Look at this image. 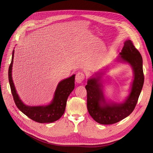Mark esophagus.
I'll use <instances>...</instances> for the list:
<instances>
[{
    "instance_id": "esophagus-1",
    "label": "esophagus",
    "mask_w": 153,
    "mask_h": 153,
    "mask_svg": "<svg viewBox=\"0 0 153 153\" xmlns=\"http://www.w3.org/2000/svg\"><path fill=\"white\" fill-rule=\"evenodd\" d=\"M84 78H85L84 74L82 72H79L76 74V78H75L76 82L77 83H81L84 80Z\"/></svg>"
}]
</instances>
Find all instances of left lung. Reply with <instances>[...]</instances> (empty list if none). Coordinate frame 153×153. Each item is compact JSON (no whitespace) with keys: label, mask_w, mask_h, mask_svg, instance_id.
Wrapping results in <instances>:
<instances>
[{"label":"left lung","mask_w":153,"mask_h":153,"mask_svg":"<svg viewBox=\"0 0 153 153\" xmlns=\"http://www.w3.org/2000/svg\"><path fill=\"white\" fill-rule=\"evenodd\" d=\"M118 60L130 64L134 71V77L131 92L123 103L106 102L102 84L99 82L100 76L88 79L85 86L88 113L96 122L100 124H113L128 116L134 110L143 85L142 57L131 40L125 42Z\"/></svg>","instance_id":"left-lung-1"}]
</instances>
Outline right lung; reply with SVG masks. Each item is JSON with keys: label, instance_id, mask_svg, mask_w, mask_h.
<instances>
[{"label": "right lung", "instance_id": "1", "mask_svg": "<svg viewBox=\"0 0 153 153\" xmlns=\"http://www.w3.org/2000/svg\"><path fill=\"white\" fill-rule=\"evenodd\" d=\"M12 59L8 70V79L11 93L17 107L30 119L39 123H51L59 119L63 114L66 107L67 99L74 88L75 74L60 82L56 88L54 98L50 104L46 106H29L25 105L17 94L12 79V67L14 58Z\"/></svg>", "mask_w": 153, "mask_h": 153}]
</instances>
